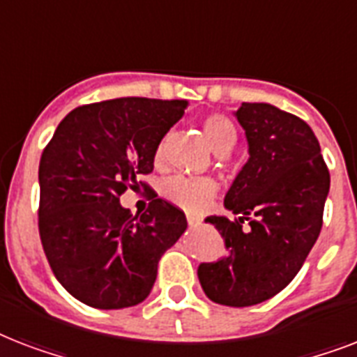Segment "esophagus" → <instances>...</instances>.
<instances>
[{
  "instance_id": "1",
  "label": "esophagus",
  "mask_w": 357,
  "mask_h": 357,
  "mask_svg": "<svg viewBox=\"0 0 357 357\" xmlns=\"http://www.w3.org/2000/svg\"><path fill=\"white\" fill-rule=\"evenodd\" d=\"M187 224H189L190 228H195L200 224V217H196V215H187Z\"/></svg>"
}]
</instances>
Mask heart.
<instances>
[{
	"label": "heart",
	"instance_id": "1",
	"mask_svg": "<svg viewBox=\"0 0 357 357\" xmlns=\"http://www.w3.org/2000/svg\"><path fill=\"white\" fill-rule=\"evenodd\" d=\"M202 131L207 142L217 153H228L237 140V129L234 122L224 114H209L202 122ZM165 153V144L159 142L155 148V161L159 162ZM162 195L167 200L190 213L204 211L213 196L217 195V183L211 178H187V176H174L162 185Z\"/></svg>",
	"mask_w": 357,
	"mask_h": 357
}]
</instances>
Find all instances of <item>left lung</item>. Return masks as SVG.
I'll return each instance as SVG.
<instances>
[{"instance_id": "obj_1", "label": "left lung", "mask_w": 357, "mask_h": 357, "mask_svg": "<svg viewBox=\"0 0 357 357\" xmlns=\"http://www.w3.org/2000/svg\"><path fill=\"white\" fill-rule=\"evenodd\" d=\"M248 140V161L224 198L238 215L207 217L228 254L198 266L207 298L222 305L261 304L285 289L304 265L322 228L330 172L304 120L271 103L235 111ZM244 220L250 229H243Z\"/></svg>"}]
</instances>
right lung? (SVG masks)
<instances>
[{
    "instance_id": "1",
    "label": "right lung",
    "mask_w": 357,
    "mask_h": 357,
    "mask_svg": "<svg viewBox=\"0 0 357 357\" xmlns=\"http://www.w3.org/2000/svg\"><path fill=\"white\" fill-rule=\"evenodd\" d=\"M185 100L116 98L74 109L57 126L38 167V231L50 266L74 298L96 310L140 304L157 263L187 229L183 211L153 195L133 217L128 187L153 170L155 148L183 116Z\"/></svg>"
}]
</instances>
